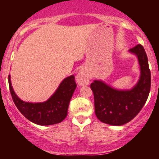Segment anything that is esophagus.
Masks as SVG:
<instances>
[{
	"label": "esophagus",
	"mask_w": 159,
	"mask_h": 159,
	"mask_svg": "<svg viewBox=\"0 0 159 159\" xmlns=\"http://www.w3.org/2000/svg\"><path fill=\"white\" fill-rule=\"evenodd\" d=\"M76 81L79 85H87L90 82V75L85 69H81L76 76Z\"/></svg>",
	"instance_id": "esophagus-1"
}]
</instances>
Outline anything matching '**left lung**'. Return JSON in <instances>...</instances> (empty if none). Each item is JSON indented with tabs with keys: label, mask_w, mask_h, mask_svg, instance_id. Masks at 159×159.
<instances>
[{
	"label": "left lung",
	"mask_w": 159,
	"mask_h": 159,
	"mask_svg": "<svg viewBox=\"0 0 159 159\" xmlns=\"http://www.w3.org/2000/svg\"><path fill=\"white\" fill-rule=\"evenodd\" d=\"M129 52L136 54L140 66V79L134 88L117 90L97 80L90 84L96 116L109 125H122L134 119L145 105L150 91L151 74L143 47L138 44Z\"/></svg>",
	"instance_id": "obj_1"
}]
</instances>
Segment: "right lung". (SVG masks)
I'll return each instance as SVG.
<instances>
[{
  "label": "right lung",
  "mask_w": 159,
  "mask_h": 159,
  "mask_svg": "<svg viewBox=\"0 0 159 159\" xmlns=\"http://www.w3.org/2000/svg\"><path fill=\"white\" fill-rule=\"evenodd\" d=\"M10 91L16 106L27 120L40 125L59 123L66 117L69 104L77 84L75 76L65 78L56 92L45 102H25L16 96L12 84L10 76L8 77Z\"/></svg>",
  "instance_id": "right-lung-1"
}]
</instances>
